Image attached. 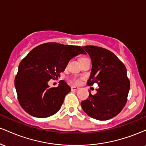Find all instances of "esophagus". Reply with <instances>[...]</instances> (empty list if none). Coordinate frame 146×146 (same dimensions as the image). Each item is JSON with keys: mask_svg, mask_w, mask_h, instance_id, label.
<instances>
[{"mask_svg": "<svg viewBox=\"0 0 146 146\" xmlns=\"http://www.w3.org/2000/svg\"><path fill=\"white\" fill-rule=\"evenodd\" d=\"M80 88V87L74 86H71V90H77Z\"/></svg>", "mask_w": 146, "mask_h": 146, "instance_id": "obj_1", "label": "esophagus"}]
</instances>
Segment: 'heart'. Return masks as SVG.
I'll return each mask as SVG.
<instances>
[{
  "instance_id": "b5f03b06",
  "label": "heart",
  "mask_w": 146,
  "mask_h": 146,
  "mask_svg": "<svg viewBox=\"0 0 146 146\" xmlns=\"http://www.w3.org/2000/svg\"><path fill=\"white\" fill-rule=\"evenodd\" d=\"M75 82H78V80H76V81H75Z\"/></svg>"
}]
</instances>
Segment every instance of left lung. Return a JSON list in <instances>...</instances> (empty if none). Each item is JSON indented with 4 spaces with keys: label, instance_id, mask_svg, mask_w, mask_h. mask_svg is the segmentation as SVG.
Wrapping results in <instances>:
<instances>
[{
    "label": "left lung",
    "instance_id": "1",
    "mask_svg": "<svg viewBox=\"0 0 146 146\" xmlns=\"http://www.w3.org/2000/svg\"><path fill=\"white\" fill-rule=\"evenodd\" d=\"M89 55L92 69L88 86L98 83L100 88L81 102L88 116L98 120H108L118 115L127 102L130 81L125 65L109 50L96 46H83Z\"/></svg>",
    "mask_w": 146,
    "mask_h": 146
}]
</instances>
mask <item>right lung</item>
<instances>
[{
    "label": "right lung",
    "mask_w": 146,
    "mask_h": 146,
    "mask_svg": "<svg viewBox=\"0 0 146 146\" xmlns=\"http://www.w3.org/2000/svg\"><path fill=\"white\" fill-rule=\"evenodd\" d=\"M86 54L80 46L48 42L33 48L20 63L14 84L22 108L31 116L44 118L56 114L71 87L64 80L56 88L48 82L60 77L68 62Z\"/></svg>",
    "instance_id": "obj_1"
}]
</instances>
